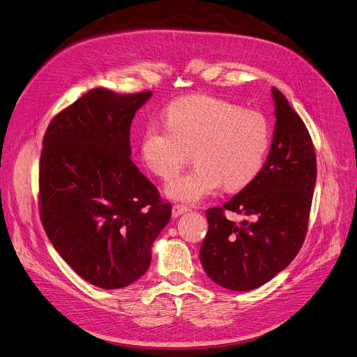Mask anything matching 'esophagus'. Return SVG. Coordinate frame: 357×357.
<instances>
[{"label": "esophagus", "mask_w": 357, "mask_h": 357, "mask_svg": "<svg viewBox=\"0 0 357 357\" xmlns=\"http://www.w3.org/2000/svg\"><path fill=\"white\" fill-rule=\"evenodd\" d=\"M187 211H190V208H188L187 206H183V204H175L174 208H172V215H174V217H178V215H181V214H183V213H187Z\"/></svg>", "instance_id": "obj_1"}]
</instances>
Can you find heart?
<instances>
[{"label": "heart", "mask_w": 357, "mask_h": 357, "mask_svg": "<svg viewBox=\"0 0 357 357\" xmlns=\"http://www.w3.org/2000/svg\"><path fill=\"white\" fill-rule=\"evenodd\" d=\"M166 126L149 123L142 158L150 172L172 179L194 153L197 166L167 183L166 194L195 204L225 185L241 191L257 179L270 149V127L258 111L210 95L181 98L165 114Z\"/></svg>", "instance_id": "b5f03b06"}]
</instances>
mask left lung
Listing matches in <instances>:
<instances>
[{"label":"left lung","instance_id":"1","mask_svg":"<svg viewBox=\"0 0 357 357\" xmlns=\"http://www.w3.org/2000/svg\"><path fill=\"white\" fill-rule=\"evenodd\" d=\"M274 140L257 179L223 204L206 211L208 231L199 259L207 275L226 289L246 291L264 283L298 255L307 231L317 181L312 138L283 93L273 89ZM247 219L236 225L224 213Z\"/></svg>","mask_w":357,"mask_h":357}]
</instances>
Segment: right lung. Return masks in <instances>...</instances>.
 <instances>
[{
  "instance_id": "right-lung-1",
  "label": "right lung",
  "mask_w": 357,
  "mask_h": 357,
  "mask_svg": "<svg viewBox=\"0 0 357 357\" xmlns=\"http://www.w3.org/2000/svg\"><path fill=\"white\" fill-rule=\"evenodd\" d=\"M151 91L93 89L43 135L39 214L56 252L86 282L121 289L151 261L172 206L131 160L130 127Z\"/></svg>"
}]
</instances>
